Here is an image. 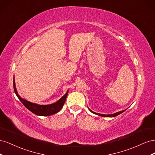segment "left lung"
Segmentation results:
<instances>
[{"label": "left lung", "mask_w": 155, "mask_h": 155, "mask_svg": "<svg viewBox=\"0 0 155 155\" xmlns=\"http://www.w3.org/2000/svg\"><path fill=\"white\" fill-rule=\"evenodd\" d=\"M90 110L92 112V113H94V114H97V115H99V116H104V117H115V116H118V115L120 114L121 113H122L123 112L125 111V110H121V111L118 112H116V113L112 114H108V115H106V114H99V113H96V112L92 111L91 110Z\"/></svg>", "instance_id": "8db88e82"}]
</instances>
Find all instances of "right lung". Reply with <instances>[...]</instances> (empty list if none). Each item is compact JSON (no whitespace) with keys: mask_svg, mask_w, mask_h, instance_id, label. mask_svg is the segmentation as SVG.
<instances>
[{"mask_svg":"<svg viewBox=\"0 0 155 155\" xmlns=\"http://www.w3.org/2000/svg\"><path fill=\"white\" fill-rule=\"evenodd\" d=\"M13 88L17 96L18 97V99H19V100L22 102V104L24 105L28 109L30 110L31 112H33V113L39 116H50L58 112L61 109H62L63 106L64 105L65 100H66V98L67 96V94H68V92H67L59 101H58L56 103H54L53 104L41 105H37L35 104H33V103H31L30 101H28L24 99H22V97L19 96L16 90L14 78H13Z\"/></svg>","mask_w":155,"mask_h":155,"instance_id":"right-lung-1","label":"right lung"}]
</instances>
